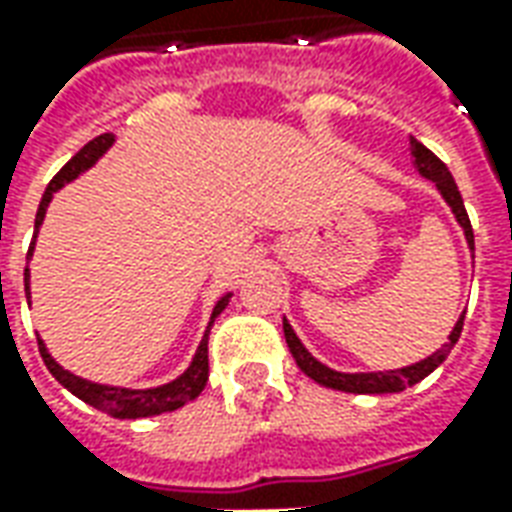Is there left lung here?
I'll return each instance as SVG.
<instances>
[{
	"mask_svg": "<svg viewBox=\"0 0 512 512\" xmlns=\"http://www.w3.org/2000/svg\"><path fill=\"white\" fill-rule=\"evenodd\" d=\"M411 156H414V164L417 169L430 178L439 191L444 194V200L450 202L452 213H455V219L461 222L463 233H466V241L474 249V233H472V222H469V213L463 208L461 200V191L455 186V180H452L450 169L447 164L441 161L436 153H430L428 147L417 142V139H411ZM282 329H285V340H288V348L293 359H296V365L301 367V373H307L312 381H318V384L329 386V389H340V392H354V395H386V392H403L406 386H414L417 381H422L425 376H430L436 367L447 359V354L452 351V345L458 343V337H461L463 329V315L461 321L455 323V329L450 334V343H444L441 351H436L428 359H422L417 365L403 367V370H389V373H337V370H329L326 365H321L318 359H312L307 354V348L301 345V340L296 337V332L290 329L288 321H282Z\"/></svg>",
	"mask_w": 512,
	"mask_h": 512,
	"instance_id": "left-lung-1",
	"label": "left lung"
}]
</instances>
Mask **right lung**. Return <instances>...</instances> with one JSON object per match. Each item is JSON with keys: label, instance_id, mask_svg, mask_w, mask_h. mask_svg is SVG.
Wrapping results in <instances>:
<instances>
[{"label": "right lung", "instance_id": "add662e5", "mask_svg": "<svg viewBox=\"0 0 512 512\" xmlns=\"http://www.w3.org/2000/svg\"><path fill=\"white\" fill-rule=\"evenodd\" d=\"M112 145V134H101L90 139L87 145L76 153V156L65 164V167L51 178V183L46 186L43 191V200H40V208H38V216H35V235H38V227L43 224V216H46V208H49V200L54 191L60 189L62 183H68L73 180L79 172H84L87 167H93L95 158L104 153L106 147ZM35 246V241H32ZM32 246H29L27 252V260L32 257ZM24 285H27V299H29V268L24 271ZM227 301L230 296H224L219 299V304L213 307V315H211V323L213 318L219 315V312L227 307ZM208 334H211V326H208V332L202 337L200 348H197V356H194V362L191 367L183 373L180 378H175L172 384H164V386H156V389H120V386H106V384H93V381H84V378L73 376L68 370H62L51 354L46 351V345L38 340V348H40V356H43V362L49 367V373L57 381H60L68 392L84 400V403H90L93 408L98 411H106L109 417H117V419H139V417H153V414H164V411H175L180 408L183 403H189L194 397L200 395L202 389H205V381H208Z\"/></svg>", "mask_w": 512, "mask_h": 512}]
</instances>
